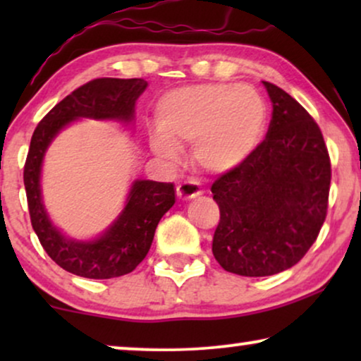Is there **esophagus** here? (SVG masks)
Wrapping results in <instances>:
<instances>
[{
    "instance_id": "1",
    "label": "esophagus",
    "mask_w": 361,
    "mask_h": 361,
    "mask_svg": "<svg viewBox=\"0 0 361 361\" xmlns=\"http://www.w3.org/2000/svg\"><path fill=\"white\" fill-rule=\"evenodd\" d=\"M202 187L197 180H187L177 185V197L180 200H192L202 195Z\"/></svg>"
}]
</instances>
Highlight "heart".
<instances>
[{"label":"heart","mask_w":361,"mask_h":361,"mask_svg":"<svg viewBox=\"0 0 361 361\" xmlns=\"http://www.w3.org/2000/svg\"><path fill=\"white\" fill-rule=\"evenodd\" d=\"M266 123V103L251 87H182L157 102V131L149 136V146L157 156L176 161L179 147L194 142L197 166L212 174H226L255 154L264 140Z\"/></svg>","instance_id":"heart-1"}]
</instances>
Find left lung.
<instances>
[{
  "label": "left lung",
  "instance_id": "left-lung-1",
  "mask_svg": "<svg viewBox=\"0 0 361 361\" xmlns=\"http://www.w3.org/2000/svg\"><path fill=\"white\" fill-rule=\"evenodd\" d=\"M263 85L273 105L266 140L212 185L220 209L212 251L225 271L248 278L302 259L327 215L332 176L317 123L283 88Z\"/></svg>",
  "mask_w": 361,
  "mask_h": 361
}]
</instances>
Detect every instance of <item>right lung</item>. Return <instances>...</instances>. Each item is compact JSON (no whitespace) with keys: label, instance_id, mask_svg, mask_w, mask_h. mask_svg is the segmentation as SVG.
<instances>
[{"label":"right lung","instance_id":"1","mask_svg":"<svg viewBox=\"0 0 361 361\" xmlns=\"http://www.w3.org/2000/svg\"><path fill=\"white\" fill-rule=\"evenodd\" d=\"M146 87L142 78H97L57 103L34 131L24 166L31 224L46 253L68 273L88 279L131 273L146 258L162 215L176 204L174 184L135 179L116 219L88 240L73 238L54 225L44 204L42 166L52 141L78 120L133 126L136 100Z\"/></svg>","mask_w":361,"mask_h":361}]
</instances>
